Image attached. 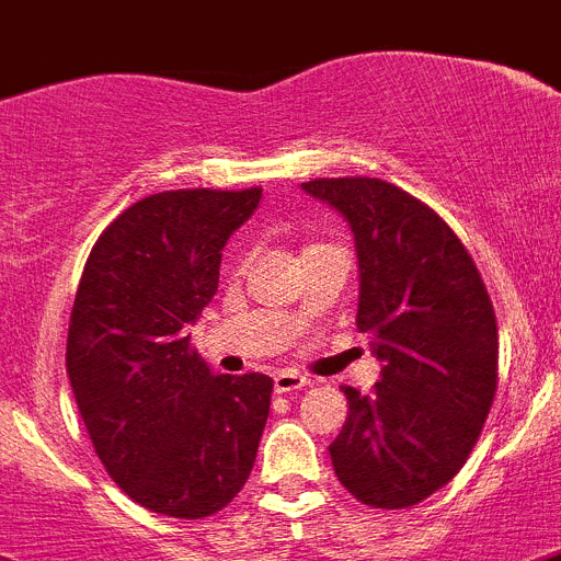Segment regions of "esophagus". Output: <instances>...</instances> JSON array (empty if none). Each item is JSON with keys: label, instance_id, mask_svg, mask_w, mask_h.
<instances>
[{"label": "esophagus", "instance_id": "1", "mask_svg": "<svg viewBox=\"0 0 561 561\" xmlns=\"http://www.w3.org/2000/svg\"><path fill=\"white\" fill-rule=\"evenodd\" d=\"M305 387H310V379L296 374V370H279V374L274 376L276 392H296V390H305Z\"/></svg>", "mask_w": 561, "mask_h": 561}]
</instances>
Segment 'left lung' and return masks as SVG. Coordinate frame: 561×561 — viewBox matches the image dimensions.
Listing matches in <instances>:
<instances>
[{
  "label": "left lung",
  "mask_w": 561,
  "mask_h": 561,
  "mask_svg": "<svg viewBox=\"0 0 561 561\" xmlns=\"http://www.w3.org/2000/svg\"><path fill=\"white\" fill-rule=\"evenodd\" d=\"M337 209L359 265L357 329L381 379L343 387L348 417L329 446L340 484L376 510L421 504L459 473L499 385V327L473 260L443 218L370 176L301 185Z\"/></svg>",
  "instance_id": "left-lung-1"
}]
</instances>
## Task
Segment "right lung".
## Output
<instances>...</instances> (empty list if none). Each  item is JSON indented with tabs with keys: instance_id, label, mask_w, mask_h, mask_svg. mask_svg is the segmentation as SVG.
Returning <instances> with one entry per match:
<instances>
[{
	"instance_id": "1",
	"label": "right lung",
	"mask_w": 561,
	"mask_h": 561,
	"mask_svg": "<svg viewBox=\"0 0 561 561\" xmlns=\"http://www.w3.org/2000/svg\"><path fill=\"white\" fill-rule=\"evenodd\" d=\"M260 198L263 187L146 196L104 229L77 287L66 345L77 407L115 484L157 515H216L254 468L274 381L216 376L187 327Z\"/></svg>"
}]
</instances>
